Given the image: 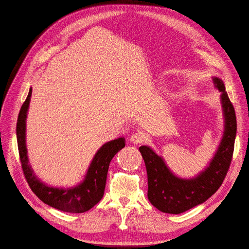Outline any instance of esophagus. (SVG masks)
<instances>
[{
	"mask_svg": "<svg viewBox=\"0 0 249 249\" xmlns=\"http://www.w3.org/2000/svg\"><path fill=\"white\" fill-rule=\"evenodd\" d=\"M144 140H145V135L142 132L134 133L130 137V141L133 143V144H139V143L143 142Z\"/></svg>",
	"mask_w": 249,
	"mask_h": 249,
	"instance_id": "34e87169",
	"label": "esophagus"
}]
</instances>
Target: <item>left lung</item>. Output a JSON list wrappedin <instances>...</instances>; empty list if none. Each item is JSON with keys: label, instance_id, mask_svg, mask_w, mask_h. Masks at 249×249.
I'll list each match as a JSON object with an SVG mask.
<instances>
[{"label": "left lung", "instance_id": "left-lung-1", "mask_svg": "<svg viewBox=\"0 0 249 249\" xmlns=\"http://www.w3.org/2000/svg\"><path fill=\"white\" fill-rule=\"evenodd\" d=\"M213 82L221 92L224 131L220 144L205 170L192 178H178L149 146L139 147L147 172L148 200L163 213L180 214L205 202L219 189L230 168L237 133L236 113L222 80L213 77Z\"/></svg>", "mask_w": 249, "mask_h": 249}]
</instances>
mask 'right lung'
<instances>
[{
	"mask_svg": "<svg viewBox=\"0 0 249 249\" xmlns=\"http://www.w3.org/2000/svg\"><path fill=\"white\" fill-rule=\"evenodd\" d=\"M31 94L32 88H30L27 99L20 108L17 124L18 153L27 182L36 196L47 205L63 212L84 213L94 207L104 196L109 164L113 157L124 147V138L111 140L102 145L90 163L84 179L77 186L71 188L48 186L35 176L27 155L26 120Z\"/></svg>",
	"mask_w": 249,
	"mask_h": 249,
	"instance_id": "add662e5",
	"label": "right lung"
}]
</instances>
